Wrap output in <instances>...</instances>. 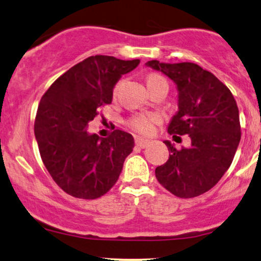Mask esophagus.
Instances as JSON below:
<instances>
[{"label":"esophagus","mask_w":261,"mask_h":261,"mask_svg":"<svg viewBox=\"0 0 261 261\" xmlns=\"http://www.w3.org/2000/svg\"><path fill=\"white\" fill-rule=\"evenodd\" d=\"M135 142H136L137 147L145 148V147H147V145L149 143V141L142 139V137H136V140H135Z\"/></svg>","instance_id":"esophagus-1"}]
</instances>
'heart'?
I'll return each instance as SVG.
<instances>
[{
  "label": "heart",
  "mask_w": 261,
  "mask_h": 261,
  "mask_svg": "<svg viewBox=\"0 0 261 261\" xmlns=\"http://www.w3.org/2000/svg\"><path fill=\"white\" fill-rule=\"evenodd\" d=\"M160 81H163L161 76L158 74H148L146 77V85L151 86L154 85V83L160 82ZM116 89H118V86L114 89V93H116ZM161 121V116L155 113H148V114H140V115L134 116L130 120V126L134 128V130L139 131L141 134H151L153 131L154 125L158 124Z\"/></svg>",
  "instance_id": "1"
}]
</instances>
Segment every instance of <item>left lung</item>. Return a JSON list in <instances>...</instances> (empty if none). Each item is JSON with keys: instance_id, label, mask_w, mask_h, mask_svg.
<instances>
[{"instance_id": "obj_1", "label": "left lung", "mask_w": 261, "mask_h": 261, "mask_svg": "<svg viewBox=\"0 0 261 261\" xmlns=\"http://www.w3.org/2000/svg\"><path fill=\"white\" fill-rule=\"evenodd\" d=\"M147 67L174 82L178 112L168 133L189 135L191 145L176 149L168 140V161L155 168V178L173 195L189 199L208 191L220 181L241 141L239 112L234 97L215 74L193 62L166 64L152 60Z\"/></svg>"}]
</instances>
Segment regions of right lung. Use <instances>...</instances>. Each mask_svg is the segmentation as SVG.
<instances>
[{
  "instance_id": "obj_1",
  "label": "right lung",
  "mask_w": 261,
  "mask_h": 261,
  "mask_svg": "<svg viewBox=\"0 0 261 261\" xmlns=\"http://www.w3.org/2000/svg\"><path fill=\"white\" fill-rule=\"evenodd\" d=\"M140 60L95 55L60 76L41 98L34 134L44 166L65 193L97 199L118 181L125 158L133 152V135L114 130L107 139L88 133L98 108L110 104L122 74Z\"/></svg>"
}]
</instances>
